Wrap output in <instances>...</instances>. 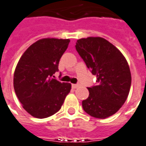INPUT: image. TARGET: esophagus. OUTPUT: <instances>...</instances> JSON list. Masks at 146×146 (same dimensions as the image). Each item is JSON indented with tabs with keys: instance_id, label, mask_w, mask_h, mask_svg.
Masks as SVG:
<instances>
[{
	"instance_id": "esophagus-1",
	"label": "esophagus",
	"mask_w": 146,
	"mask_h": 146,
	"mask_svg": "<svg viewBox=\"0 0 146 146\" xmlns=\"http://www.w3.org/2000/svg\"><path fill=\"white\" fill-rule=\"evenodd\" d=\"M79 86H80L79 84H72V87H73V88H77L79 87Z\"/></svg>"
}]
</instances>
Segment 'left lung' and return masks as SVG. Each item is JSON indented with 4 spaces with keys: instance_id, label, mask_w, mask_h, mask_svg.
<instances>
[{
    "instance_id": "8db88e82",
    "label": "left lung",
    "mask_w": 146,
    "mask_h": 146,
    "mask_svg": "<svg viewBox=\"0 0 146 146\" xmlns=\"http://www.w3.org/2000/svg\"><path fill=\"white\" fill-rule=\"evenodd\" d=\"M76 51L92 73L96 85L88 88V97L82 101L84 111L97 119L113 115L126 102L131 85L128 62L119 49L101 37L78 39Z\"/></svg>"
}]
</instances>
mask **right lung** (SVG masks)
Listing matches in <instances>:
<instances>
[{
    "mask_svg": "<svg viewBox=\"0 0 146 146\" xmlns=\"http://www.w3.org/2000/svg\"><path fill=\"white\" fill-rule=\"evenodd\" d=\"M70 42L69 38H41L25 50L16 65L14 90L23 109L35 118L55 114L70 93L71 84L53 78Z\"/></svg>",
    "mask_w": 146,
    "mask_h": 146,
    "instance_id": "right-lung-1",
    "label": "right lung"
}]
</instances>
